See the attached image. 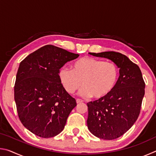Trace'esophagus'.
Returning a JSON list of instances; mask_svg holds the SVG:
<instances>
[{
    "label": "esophagus",
    "mask_w": 156,
    "mask_h": 156,
    "mask_svg": "<svg viewBox=\"0 0 156 156\" xmlns=\"http://www.w3.org/2000/svg\"><path fill=\"white\" fill-rule=\"evenodd\" d=\"M83 102V100H82L80 99H76V102H77V104L82 103Z\"/></svg>",
    "instance_id": "34e87169"
}]
</instances>
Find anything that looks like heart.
I'll use <instances>...</instances> for the list:
<instances>
[{
    "mask_svg": "<svg viewBox=\"0 0 156 156\" xmlns=\"http://www.w3.org/2000/svg\"><path fill=\"white\" fill-rule=\"evenodd\" d=\"M72 69L62 68L59 72L62 85L69 94H74L81 87L84 97L101 98L109 94L117 84L119 69L115 63L84 57L72 65Z\"/></svg>",
    "mask_w": 156,
    "mask_h": 156,
    "instance_id": "1",
    "label": "heart"
}]
</instances>
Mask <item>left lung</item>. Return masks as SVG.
<instances>
[{
  "instance_id": "1",
  "label": "left lung",
  "mask_w": 156,
  "mask_h": 156,
  "mask_svg": "<svg viewBox=\"0 0 156 156\" xmlns=\"http://www.w3.org/2000/svg\"><path fill=\"white\" fill-rule=\"evenodd\" d=\"M105 58L120 68V76L113 90L107 96L87 103V124L89 131L100 139L119 138L138 119L144 96L145 84L138 65L127 56L115 51L89 53Z\"/></svg>"
}]
</instances>
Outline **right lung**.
Returning <instances> with one entry per match:
<instances>
[{"mask_svg":"<svg viewBox=\"0 0 156 156\" xmlns=\"http://www.w3.org/2000/svg\"><path fill=\"white\" fill-rule=\"evenodd\" d=\"M78 56L47 44L31 53L20 63L14 100L20 122L35 135L51 138L65 128L76 101L60 83V69Z\"/></svg>","mask_w":156,"mask_h":156,"instance_id":"right-lung-1","label":"right lung"}]
</instances>
